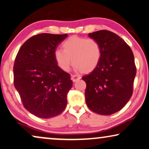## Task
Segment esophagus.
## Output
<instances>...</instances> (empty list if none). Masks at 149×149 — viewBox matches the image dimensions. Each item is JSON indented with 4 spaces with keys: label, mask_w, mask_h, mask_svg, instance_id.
<instances>
[{
    "label": "esophagus",
    "mask_w": 149,
    "mask_h": 149,
    "mask_svg": "<svg viewBox=\"0 0 149 149\" xmlns=\"http://www.w3.org/2000/svg\"><path fill=\"white\" fill-rule=\"evenodd\" d=\"M81 77L79 76V75H76V74H72V76H71V79H72V80L73 82H76L77 81L79 80V79H81Z\"/></svg>",
    "instance_id": "esophagus-1"
}]
</instances>
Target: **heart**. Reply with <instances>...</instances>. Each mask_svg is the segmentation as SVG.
Listing matches in <instances>:
<instances>
[{"instance_id": "b5f03b06", "label": "heart", "mask_w": 149, "mask_h": 149, "mask_svg": "<svg viewBox=\"0 0 149 149\" xmlns=\"http://www.w3.org/2000/svg\"><path fill=\"white\" fill-rule=\"evenodd\" d=\"M63 49H56L54 58L59 67L67 71L72 60L75 70L89 73L96 68L102 56L100 45L96 40L72 36L62 44Z\"/></svg>"}]
</instances>
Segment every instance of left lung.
I'll list each match as a JSON object with an SVG mask.
<instances>
[{
    "mask_svg": "<svg viewBox=\"0 0 149 149\" xmlns=\"http://www.w3.org/2000/svg\"><path fill=\"white\" fill-rule=\"evenodd\" d=\"M88 36L100 45L102 56L96 68L82 77L87 85L85 101L94 113L112 115L123 109L132 97L136 74L133 52L111 31L99 30Z\"/></svg>",
    "mask_w": 149,
    "mask_h": 149,
    "instance_id": "8db88e82",
    "label": "left lung"
}]
</instances>
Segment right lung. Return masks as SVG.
Returning a JSON list of instances; mask_svg holds the SVG:
<instances>
[{
  "instance_id": "1",
  "label": "right lung",
  "mask_w": 149,
  "mask_h": 149,
  "mask_svg": "<svg viewBox=\"0 0 149 149\" xmlns=\"http://www.w3.org/2000/svg\"><path fill=\"white\" fill-rule=\"evenodd\" d=\"M67 36L48 33L33 36L16 56L14 86L25 109L42 119L56 117L66 109L72 81L58 66L54 52Z\"/></svg>"
}]
</instances>
